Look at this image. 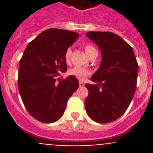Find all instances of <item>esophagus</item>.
Instances as JSON below:
<instances>
[{"instance_id": "obj_1", "label": "esophagus", "mask_w": 153, "mask_h": 153, "mask_svg": "<svg viewBox=\"0 0 153 153\" xmlns=\"http://www.w3.org/2000/svg\"><path fill=\"white\" fill-rule=\"evenodd\" d=\"M79 86H80V87H82V86H84V83H83V82H82V81H79Z\"/></svg>"}]
</instances>
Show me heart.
<instances>
[{
	"instance_id": "1",
	"label": "heart",
	"mask_w": 153,
	"mask_h": 153,
	"mask_svg": "<svg viewBox=\"0 0 153 153\" xmlns=\"http://www.w3.org/2000/svg\"><path fill=\"white\" fill-rule=\"evenodd\" d=\"M84 50L86 55H87L89 57H90V56H92L93 53H97V49H96L93 46L90 45V44H85ZM71 54H72V51H71V49H70V48H68V49H67V51H65L64 60L67 63H70ZM69 74L71 76H74L76 78H77L78 79L83 80V79H84L87 76H89L90 72H89L86 69L83 68V67H73L72 69H70V70H69Z\"/></svg>"
}]
</instances>
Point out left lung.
I'll list each match as a JSON object with an SVG mask.
<instances>
[{"label":"left lung","instance_id":"1","mask_svg":"<svg viewBox=\"0 0 153 153\" xmlns=\"http://www.w3.org/2000/svg\"><path fill=\"white\" fill-rule=\"evenodd\" d=\"M86 36L100 49L102 61L90 79L96 84H85L89 91L85 108L93 121L109 123L129 107L136 92L139 66L131 46L119 35L90 31Z\"/></svg>","mask_w":153,"mask_h":153}]
</instances>
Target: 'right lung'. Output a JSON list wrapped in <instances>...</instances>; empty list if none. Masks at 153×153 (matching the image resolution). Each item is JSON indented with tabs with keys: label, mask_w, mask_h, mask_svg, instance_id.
Instances as JSON below:
<instances>
[{
	"label": "right lung",
	"mask_w": 153,
	"mask_h": 153,
	"mask_svg": "<svg viewBox=\"0 0 153 153\" xmlns=\"http://www.w3.org/2000/svg\"><path fill=\"white\" fill-rule=\"evenodd\" d=\"M78 37L76 32L47 29L30 42L20 60L19 93L28 113L40 122L60 120L67 101L79 87L74 76L56 83L60 73L67 71L65 51Z\"/></svg>",
	"instance_id": "add662e5"
}]
</instances>
